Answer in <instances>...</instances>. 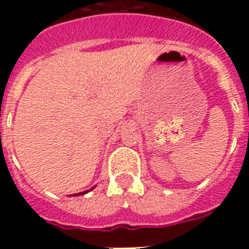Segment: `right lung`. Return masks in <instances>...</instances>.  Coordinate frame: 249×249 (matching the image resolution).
<instances>
[{
	"instance_id": "right-lung-1",
	"label": "right lung",
	"mask_w": 249,
	"mask_h": 249,
	"mask_svg": "<svg viewBox=\"0 0 249 249\" xmlns=\"http://www.w3.org/2000/svg\"><path fill=\"white\" fill-rule=\"evenodd\" d=\"M89 192V191H86V192H81V193H77V195H74V196H81V195H86V193Z\"/></svg>"
}]
</instances>
